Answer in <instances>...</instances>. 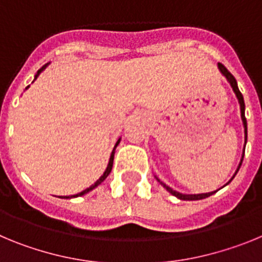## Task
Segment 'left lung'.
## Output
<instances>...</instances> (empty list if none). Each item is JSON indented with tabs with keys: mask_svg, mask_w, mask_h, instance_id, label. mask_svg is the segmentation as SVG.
Wrapping results in <instances>:
<instances>
[{
	"mask_svg": "<svg viewBox=\"0 0 262 262\" xmlns=\"http://www.w3.org/2000/svg\"><path fill=\"white\" fill-rule=\"evenodd\" d=\"M217 68H219V71H221L222 75H223L224 77L227 78V81H228V82H230L231 88H232V90H233V93L236 94V98H237V101H239V105H240V113H242L243 126H244L245 143H247V119H245V103H244V98H243V94L240 93L239 88H237V82H236L235 77H233V76L231 75L230 72H228V69H227L226 67L223 66V64H221V62H217ZM244 151H245V145H244ZM244 151H243L242 160H240V164H239V166H237V169H236L235 174L232 176V178H231L230 181L227 182L226 185L230 184V182L232 181V180H233V177H235V176H236V173L239 172V169H240V166H242V163H243V157H244ZM156 180H157V181L160 182V184L163 185V186L165 187L166 190H168L169 193L172 194V195L177 196L178 200H182V201H200V200H205V198H207V196L212 195V194H215V193H216V191H217V190H215V191H211V193H202V194H182V193H178V191L173 190L172 187H169L168 185H165V184H164V182L160 181V180H159V178H157V177H156Z\"/></svg>",
	"mask_w": 262,
	"mask_h": 262,
	"instance_id": "left-lung-1",
	"label": "left lung"
}]
</instances>
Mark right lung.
Masks as SVG:
<instances>
[{
	"label": "right lung",
	"instance_id": "add662e5",
	"mask_svg": "<svg viewBox=\"0 0 262 262\" xmlns=\"http://www.w3.org/2000/svg\"><path fill=\"white\" fill-rule=\"evenodd\" d=\"M48 64H50V62H47V64H46V66H43L41 67L40 69H39L38 72H36V75H35V78H34V80H36V78H38V76L40 75L41 72L45 71L46 68H47V66ZM26 89H29V86L26 88ZM119 142H120V138L118 139V142L115 143V147H114V149H113V152H111V155H110V159H108V164H107V168H106V170L105 172H103V174L101 176V177L98 178V180H97L96 182H94L93 185H92V186L90 187H88V189H85L84 191H81V193H78V194H75V195H71V196H68V195H66V196H59V198H76V196H81V195H84V194H86V193H89V191H92L93 190V189H96L97 186H98V185H101L102 184L103 181H105L106 180V177H107L108 174H110V172H111V169H113V161H114V154H115V148L118 147V144H119Z\"/></svg>",
	"mask_w": 262,
	"mask_h": 262
}]
</instances>
